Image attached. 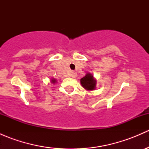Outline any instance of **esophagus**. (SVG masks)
I'll return each mask as SVG.
<instances>
[{"instance_id": "obj_1", "label": "esophagus", "mask_w": 149, "mask_h": 149, "mask_svg": "<svg viewBox=\"0 0 149 149\" xmlns=\"http://www.w3.org/2000/svg\"><path fill=\"white\" fill-rule=\"evenodd\" d=\"M70 76H71L72 78H76V76H77V73L76 72H72L71 74H70Z\"/></svg>"}]
</instances>
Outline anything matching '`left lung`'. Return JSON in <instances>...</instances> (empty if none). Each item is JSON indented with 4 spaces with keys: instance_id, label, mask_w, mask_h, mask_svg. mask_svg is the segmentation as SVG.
Returning <instances> with one entry per match:
<instances>
[{
    "instance_id": "left-lung-1",
    "label": "left lung",
    "mask_w": 149,
    "mask_h": 149,
    "mask_svg": "<svg viewBox=\"0 0 149 149\" xmlns=\"http://www.w3.org/2000/svg\"><path fill=\"white\" fill-rule=\"evenodd\" d=\"M81 84L82 87L87 91L95 90L97 86V80L94 77V75L90 73H87L84 77L81 79Z\"/></svg>"
}]
</instances>
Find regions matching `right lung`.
I'll return each instance as SVG.
<instances>
[{
	"instance_id": "right-lung-1",
	"label": "right lung",
	"mask_w": 149,
	"mask_h": 149,
	"mask_svg": "<svg viewBox=\"0 0 149 149\" xmlns=\"http://www.w3.org/2000/svg\"><path fill=\"white\" fill-rule=\"evenodd\" d=\"M56 82H57L56 79H53V78H52V79H51V83L53 84H55V83H56Z\"/></svg>"
}]
</instances>
